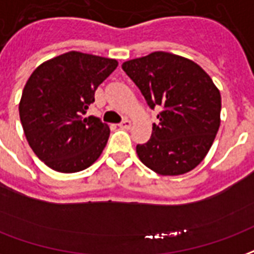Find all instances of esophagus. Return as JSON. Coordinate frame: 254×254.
Segmentation results:
<instances>
[{
    "label": "esophagus",
    "instance_id": "obj_1",
    "mask_svg": "<svg viewBox=\"0 0 254 254\" xmlns=\"http://www.w3.org/2000/svg\"><path fill=\"white\" fill-rule=\"evenodd\" d=\"M118 127H121V129H130V127H132V122H130V120H124Z\"/></svg>",
    "mask_w": 254,
    "mask_h": 254
}]
</instances>
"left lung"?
Masks as SVG:
<instances>
[{"label": "left lung", "instance_id": "obj_1", "mask_svg": "<svg viewBox=\"0 0 254 254\" xmlns=\"http://www.w3.org/2000/svg\"><path fill=\"white\" fill-rule=\"evenodd\" d=\"M122 69L148 106L161 109L151 138L136 146L138 159L164 176L194 170L221 124V94L211 78L192 60L163 51L127 60Z\"/></svg>", "mask_w": 254, "mask_h": 254}]
</instances>
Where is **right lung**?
<instances>
[{
	"label": "right lung",
	"mask_w": 254,
	"mask_h": 254,
	"mask_svg": "<svg viewBox=\"0 0 254 254\" xmlns=\"http://www.w3.org/2000/svg\"><path fill=\"white\" fill-rule=\"evenodd\" d=\"M117 65L116 59L69 51L32 72L18 112L28 144L50 168L79 172L101 156L110 129L84 114L95 90Z\"/></svg>",
	"instance_id": "add662e5"
}]
</instances>
